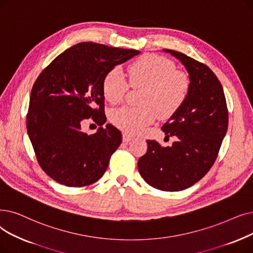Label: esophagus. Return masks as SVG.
<instances>
[{"label":"esophagus","mask_w":253,"mask_h":253,"mask_svg":"<svg viewBox=\"0 0 253 253\" xmlns=\"http://www.w3.org/2000/svg\"><path fill=\"white\" fill-rule=\"evenodd\" d=\"M131 139H133V136H132V135H130V134L126 133V132L123 133V141L128 142V141H130Z\"/></svg>","instance_id":"esophagus-1"}]
</instances>
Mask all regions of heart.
<instances>
[{"instance_id": "1", "label": "heart", "mask_w": 253, "mask_h": 253, "mask_svg": "<svg viewBox=\"0 0 253 253\" xmlns=\"http://www.w3.org/2000/svg\"><path fill=\"white\" fill-rule=\"evenodd\" d=\"M129 84L142 89L141 106H123L111 113V122L119 129L136 133L152 124L159 116L168 119L177 113L187 99L191 81L189 75L175 70V64L158 54H145L128 67ZM129 84L120 68L109 70L102 81V93L112 104L123 100Z\"/></svg>"}]
</instances>
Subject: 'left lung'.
<instances>
[{"mask_svg": "<svg viewBox=\"0 0 253 253\" xmlns=\"http://www.w3.org/2000/svg\"><path fill=\"white\" fill-rule=\"evenodd\" d=\"M163 51L185 66L190 91L179 111L162 126L168 137H175L172 146L147 140L148 151L137 166L152 187L180 191L199 182L212 168L226 133L228 112L222 85L208 66L179 51Z\"/></svg>", "mask_w": 253, "mask_h": 253, "instance_id": "1", "label": "left lung"}]
</instances>
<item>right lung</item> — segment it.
<instances>
[{
    "label": "right lung",
    "instance_id": "1",
    "mask_svg": "<svg viewBox=\"0 0 253 253\" xmlns=\"http://www.w3.org/2000/svg\"><path fill=\"white\" fill-rule=\"evenodd\" d=\"M137 54L135 49L82 42L40 73L31 91L27 129L39 166L52 180L83 187L104 174L122 134L112 124L102 127V81L115 66ZM90 117L101 127L89 136L81 126Z\"/></svg>",
    "mask_w": 253,
    "mask_h": 253
}]
</instances>
